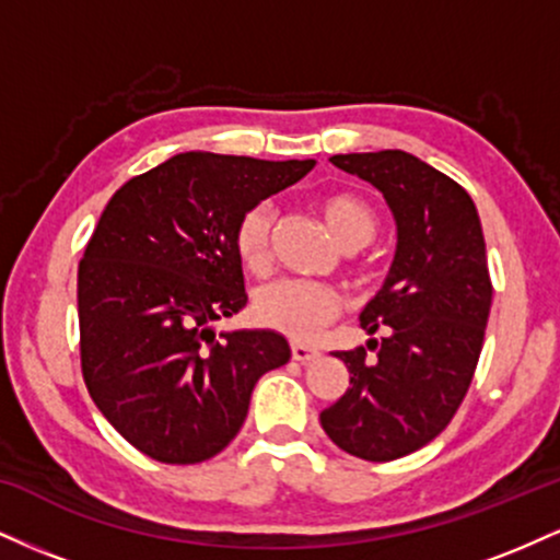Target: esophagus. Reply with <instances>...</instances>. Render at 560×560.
<instances>
[{"mask_svg":"<svg viewBox=\"0 0 560 560\" xmlns=\"http://www.w3.org/2000/svg\"><path fill=\"white\" fill-rule=\"evenodd\" d=\"M320 355L318 350H313V347H305V345H292V358L298 363H311L316 361V358Z\"/></svg>","mask_w":560,"mask_h":560,"instance_id":"34e87169","label":"esophagus"}]
</instances>
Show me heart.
Here are the masks:
<instances>
[{"instance_id":"1","label":"heart","mask_w":560,"mask_h":560,"mask_svg":"<svg viewBox=\"0 0 560 560\" xmlns=\"http://www.w3.org/2000/svg\"><path fill=\"white\" fill-rule=\"evenodd\" d=\"M316 210L329 234L345 249L361 247L374 236L376 213L363 197L352 191H331L316 202ZM273 205L258 202L236 223V255L249 271L262 273L271 262ZM253 313L260 326L273 329L294 342H313L342 313V298L331 287L316 281L281 279L255 294Z\"/></svg>"}]
</instances>
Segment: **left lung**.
<instances>
[{"label": "left lung", "mask_w": 560, "mask_h": 560, "mask_svg": "<svg viewBox=\"0 0 560 560\" xmlns=\"http://www.w3.org/2000/svg\"><path fill=\"white\" fill-rule=\"evenodd\" d=\"M374 184L397 223L389 276L363 307L365 347L337 352L350 389L320 413L329 440L355 458L395 460L432 442L464 402L492 305L485 234L460 184L402 150L334 155Z\"/></svg>", "instance_id": "8db88e82"}]
</instances>
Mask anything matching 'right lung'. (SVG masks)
Listing matches in <instances>:
<instances>
[{
    "instance_id": "obj_1",
    "label": "right lung",
    "mask_w": 560,
    "mask_h": 560,
    "mask_svg": "<svg viewBox=\"0 0 560 560\" xmlns=\"http://www.w3.org/2000/svg\"><path fill=\"white\" fill-rule=\"evenodd\" d=\"M316 160L184 152L133 176L79 262L81 371L124 440L160 464H202L234 440L266 371L292 350L271 329L215 331L247 305L236 223Z\"/></svg>"
}]
</instances>
